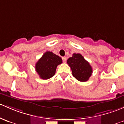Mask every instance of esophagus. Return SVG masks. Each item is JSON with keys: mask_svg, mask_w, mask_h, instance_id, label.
Listing matches in <instances>:
<instances>
[{"mask_svg": "<svg viewBox=\"0 0 124 124\" xmlns=\"http://www.w3.org/2000/svg\"><path fill=\"white\" fill-rule=\"evenodd\" d=\"M62 61H63V62H65L66 61V57H62Z\"/></svg>", "mask_w": 124, "mask_h": 124, "instance_id": "obj_1", "label": "esophagus"}]
</instances>
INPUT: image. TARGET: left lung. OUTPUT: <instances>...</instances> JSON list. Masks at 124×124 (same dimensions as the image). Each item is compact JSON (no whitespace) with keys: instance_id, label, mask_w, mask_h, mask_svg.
Returning <instances> with one entry per match:
<instances>
[{"instance_id":"left-lung-1","label":"left lung","mask_w":124,"mask_h":124,"mask_svg":"<svg viewBox=\"0 0 124 124\" xmlns=\"http://www.w3.org/2000/svg\"><path fill=\"white\" fill-rule=\"evenodd\" d=\"M67 63L72 70V75L79 81H88L93 72L92 66L79 53H74L67 60Z\"/></svg>"}]
</instances>
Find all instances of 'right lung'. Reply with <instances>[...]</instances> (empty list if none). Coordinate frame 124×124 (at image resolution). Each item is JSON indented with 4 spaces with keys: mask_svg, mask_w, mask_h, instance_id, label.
<instances>
[{
    "mask_svg": "<svg viewBox=\"0 0 124 124\" xmlns=\"http://www.w3.org/2000/svg\"><path fill=\"white\" fill-rule=\"evenodd\" d=\"M62 63L61 57L52 52H46L36 63V71L41 79H49L55 74L57 66Z\"/></svg>",
    "mask_w": 124,
    "mask_h": 124,
    "instance_id": "1",
    "label": "right lung"
}]
</instances>
